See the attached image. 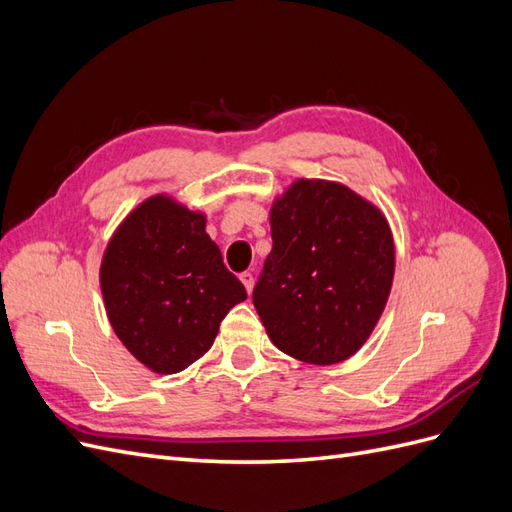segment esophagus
I'll return each mask as SVG.
<instances>
[{"instance_id": "obj_1", "label": "esophagus", "mask_w": 512, "mask_h": 512, "mask_svg": "<svg viewBox=\"0 0 512 512\" xmlns=\"http://www.w3.org/2000/svg\"><path fill=\"white\" fill-rule=\"evenodd\" d=\"M239 280L243 282V286H245L247 294H250V292H252V288H254V275H252L250 271H243V273L239 275Z\"/></svg>"}]
</instances>
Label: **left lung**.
I'll return each mask as SVG.
<instances>
[{
    "mask_svg": "<svg viewBox=\"0 0 512 512\" xmlns=\"http://www.w3.org/2000/svg\"><path fill=\"white\" fill-rule=\"evenodd\" d=\"M271 237L252 294L269 339L303 363L350 359L393 284L395 245L382 211L342 183L299 179L275 198Z\"/></svg>",
    "mask_w": 512,
    "mask_h": 512,
    "instance_id": "left-lung-1",
    "label": "left lung"
}]
</instances>
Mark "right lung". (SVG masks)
<instances>
[{"label":"right lung","instance_id":"add662e5","mask_svg":"<svg viewBox=\"0 0 512 512\" xmlns=\"http://www.w3.org/2000/svg\"><path fill=\"white\" fill-rule=\"evenodd\" d=\"M205 224V213L158 194L138 205L106 245L100 288L108 322L156 374H177L200 359L224 316L247 299Z\"/></svg>","mask_w":512,"mask_h":512}]
</instances>
